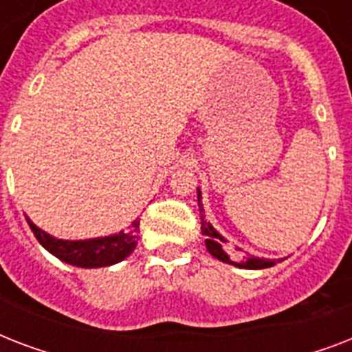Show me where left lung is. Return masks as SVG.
<instances>
[{
  "label": "left lung",
  "instance_id": "1",
  "mask_svg": "<svg viewBox=\"0 0 352 352\" xmlns=\"http://www.w3.org/2000/svg\"><path fill=\"white\" fill-rule=\"evenodd\" d=\"M203 195H201V188H197V203H199V212H201V232L206 237L204 239V245H206V250L223 263H228V265H234V267L239 268H248V270H259V268H268L274 267L276 261L279 259H267V257H257V256H239V257H230V254L226 252V243L228 239L223 237L219 232L215 230L214 226L210 225V221H206V215H204L203 208ZM235 250H241L239 246H235Z\"/></svg>",
  "mask_w": 352,
  "mask_h": 352
}]
</instances>
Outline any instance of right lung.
I'll list each match as a JSON object with an SVG mask.
<instances>
[{"mask_svg": "<svg viewBox=\"0 0 352 352\" xmlns=\"http://www.w3.org/2000/svg\"><path fill=\"white\" fill-rule=\"evenodd\" d=\"M30 230L40 241V245L52 256L58 257L60 261L73 265L80 268H100L111 267L117 263L124 261L137 246V228L140 225V219H135L127 230H120L117 234L104 235V237H93V239H58L54 235L47 234L36 226L32 221L27 217Z\"/></svg>", "mask_w": 352, "mask_h": 352, "instance_id": "obj_1", "label": "right lung"}]
</instances>
